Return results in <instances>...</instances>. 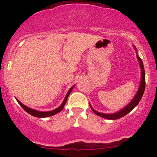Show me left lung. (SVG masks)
I'll use <instances>...</instances> for the list:
<instances>
[{
  "label": "left lung",
  "instance_id": "8db88e82",
  "mask_svg": "<svg viewBox=\"0 0 157 157\" xmlns=\"http://www.w3.org/2000/svg\"><path fill=\"white\" fill-rule=\"evenodd\" d=\"M136 49V48H134ZM137 60H138L139 63H140V69H141V80H140V86H139L138 90H137V93H136L135 96L134 97V99L131 100V102H130L128 105H126L124 108H123L122 109H121L118 112H115V113L113 114H104V113H101V112H96V110H94L93 108H92L91 105L90 104V108H91L92 111L94 112L96 115H99V116L102 117V118H106V119H110V120H115V119H118V118H121V117L124 116V115H127L128 113H129L131 110H133L137 105H138L139 102L141 99L142 96H143L144 93V90H145V71H144V64L143 62H142V60L140 59V57L138 56V55L137 54Z\"/></svg>",
  "mask_w": 157,
  "mask_h": 157
}]
</instances>
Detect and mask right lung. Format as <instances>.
Here are the masks:
<instances>
[{"instance_id":"right-lung-1","label":"right lung","mask_w":157,"mask_h":157,"mask_svg":"<svg viewBox=\"0 0 157 157\" xmlns=\"http://www.w3.org/2000/svg\"><path fill=\"white\" fill-rule=\"evenodd\" d=\"M74 86H73L72 87H71L68 90V92H67V95H66V96H65V98H64V101H63L62 104H61V105H60L58 108L54 109V110H52V111H49V112H39V111L35 110V109H32L29 108V107L26 106L25 105H23V103H21V102H20V101L18 100V99H17V101L18 102V103L20 104V105H21L22 108L24 109V110L26 111L27 113L30 114V115H33V116L37 117V118H46V117H49V116H52V115H55V114L58 113V112H60L61 110H62L63 108L64 107V105L66 104V102H67V98H68L70 93H71V92L72 91L73 88H74Z\"/></svg>"}]
</instances>
